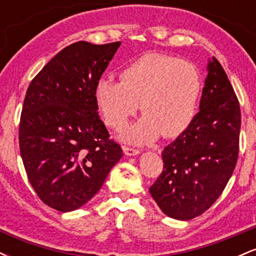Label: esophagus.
Segmentation results:
<instances>
[{
  "mask_svg": "<svg viewBox=\"0 0 256 256\" xmlns=\"http://www.w3.org/2000/svg\"><path fill=\"white\" fill-rule=\"evenodd\" d=\"M124 152L125 155H128V156H134V155H138L140 154V149H134V148H131V146H124Z\"/></svg>",
  "mask_w": 256,
  "mask_h": 256,
  "instance_id": "obj_1",
  "label": "esophagus"
}]
</instances>
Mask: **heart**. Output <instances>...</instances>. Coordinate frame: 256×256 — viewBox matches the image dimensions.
<instances>
[{
  "label": "heart",
  "instance_id": "heart-1",
  "mask_svg": "<svg viewBox=\"0 0 256 256\" xmlns=\"http://www.w3.org/2000/svg\"><path fill=\"white\" fill-rule=\"evenodd\" d=\"M201 77L189 61L150 52L132 61L120 72V83L101 78L95 86V101L102 119L120 130L140 108L144 113L124 134L137 144L162 134L178 137L192 125L198 110Z\"/></svg>",
  "mask_w": 256,
  "mask_h": 256
}]
</instances>
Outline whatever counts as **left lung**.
<instances>
[{
    "label": "left lung",
    "mask_w": 256,
    "mask_h": 256,
    "mask_svg": "<svg viewBox=\"0 0 256 256\" xmlns=\"http://www.w3.org/2000/svg\"><path fill=\"white\" fill-rule=\"evenodd\" d=\"M200 112L192 125L165 146L164 170L149 192L166 216L190 220L222 195L240 149V110L222 66L212 58Z\"/></svg>",
    "instance_id": "1"
}]
</instances>
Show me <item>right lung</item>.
Wrapping results in <instances>:
<instances>
[{
	"label": "right lung",
	"mask_w": 256,
	"mask_h": 256,
	"mask_svg": "<svg viewBox=\"0 0 256 256\" xmlns=\"http://www.w3.org/2000/svg\"><path fill=\"white\" fill-rule=\"evenodd\" d=\"M122 42H76L32 79L19 125L28 180L49 207L71 212L101 189L122 149L98 113L95 86Z\"/></svg>",
	"instance_id": "right-lung-1"
}]
</instances>
